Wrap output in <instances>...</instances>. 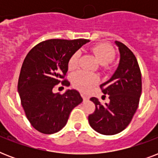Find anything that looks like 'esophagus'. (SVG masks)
<instances>
[{"label":"esophagus","instance_id":"obj_1","mask_svg":"<svg viewBox=\"0 0 158 158\" xmlns=\"http://www.w3.org/2000/svg\"><path fill=\"white\" fill-rule=\"evenodd\" d=\"M81 97L83 98V99H84V100H87V99L89 98V97L87 96V95H85L84 94H81Z\"/></svg>","mask_w":158,"mask_h":158}]
</instances>
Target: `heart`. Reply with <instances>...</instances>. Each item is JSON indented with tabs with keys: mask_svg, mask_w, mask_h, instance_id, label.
Wrapping results in <instances>:
<instances>
[{
	"mask_svg": "<svg viewBox=\"0 0 158 158\" xmlns=\"http://www.w3.org/2000/svg\"><path fill=\"white\" fill-rule=\"evenodd\" d=\"M93 52L96 56L102 65L110 63L115 56V52L111 47L105 43H100L92 48ZM79 52H76L69 57L68 67L69 69H76L79 64ZM73 85L82 92H88L94 88L98 82V78L95 74L85 70L76 72L73 75Z\"/></svg>",
	"mask_w": 158,
	"mask_h": 158,
	"instance_id": "heart-1",
	"label": "heart"
}]
</instances>
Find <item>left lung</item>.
<instances>
[{
    "label": "left lung",
    "mask_w": 158,
    "mask_h": 158,
    "mask_svg": "<svg viewBox=\"0 0 158 158\" xmlns=\"http://www.w3.org/2000/svg\"><path fill=\"white\" fill-rule=\"evenodd\" d=\"M120 51L119 66L108 81L100 85L109 97V103L102 104L96 98L90 100L95 110L89 115V125L102 135L118 134L127 127L136 112L142 93V76L134 53L120 42L115 41Z\"/></svg>",
    "instance_id": "left-lung-1"
}]
</instances>
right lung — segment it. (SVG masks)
I'll return each instance as SVG.
<instances>
[{
  "mask_svg": "<svg viewBox=\"0 0 158 158\" xmlns=\"http://www.w3.org/2000/svg\"><path fill=\"white\" fill-rule=\"evenodd\" d=\"M88 39H48L33 47L21 67L18 91L26 117L35 130L52 135L66 125L71 110L81 103L78 91L54 94L56 85L69 86L65 79L69 57Z\"/></svg>",
  "mask_w": 158,
  "mask_h": 158,
  "instance_id": "add662e5",
  "label": "right lung"
}]
</instances>
